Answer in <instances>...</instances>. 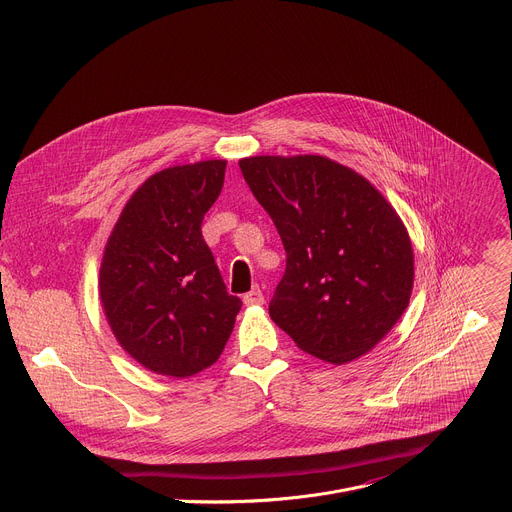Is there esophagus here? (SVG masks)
I'll return each mask as SVG.
<instances>
[{"label": "esophagus", "instance_id": "34e87169", "mask_svg": "<svg viewBox=\"0 0 512 512\" xmlns=\"http://www.w3.org/2000/svg\"><path fill=\"white\" fill-rule=\"evenodd\" d=\"M243 302H245V306H259V304H263L265 302L263 291L259 287H253L251 291H247V294L243 296Z\"/></svg>", "mask_w": 512, "mask_h": 512}]
</instances>
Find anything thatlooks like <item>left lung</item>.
Listing matches in <instances>:
<instances>
[{
    "instance_id": "left-lung-1",
    "label": "left lung",
    "mask_w": 512,
    "mask_h": 512,
    "mask_svg": "<svg viewBox=\"0 0 512 512\" xmlns=\"http://www.w3.org/2000/svg\"><path fill=\"white\" fill-rule=\"evenodd\" d=\"M239 166L287 253L271 320L332 364L373 350L413 287V249L395 208L369 180L324 156H255Z\"/></svg>"
}]
</instances>
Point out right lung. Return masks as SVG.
Segmentation results:
<instances>
[{
	"label": "right lung",
	"instance_id": "add662e5",
	"mask_svg": "<svg viewBox=\"0 0 512 512\" xmlns=\"http://www.w3.org/2000/svg\"><path fill=\"white\" fill-rule=\"evenodd\" d=\"M225 160L162 170L125 204L107 241L99 289L107 322L145 369L192 377L221 356L243 306L202 239Z\"/></svg>",
	"mask_w": 512,
	"mask_h": 512
}]
</instances>
